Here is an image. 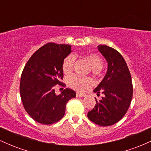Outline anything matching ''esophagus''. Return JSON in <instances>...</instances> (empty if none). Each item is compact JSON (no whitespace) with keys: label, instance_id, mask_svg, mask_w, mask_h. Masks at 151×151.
<instances>
[{"label":"esophagus","instance_id":"esophagus-1","mask_svg":"<svg viewBox=\"0 0 151 151\" xmlns=\"http://www.w3.org/2000/svg\"><path fill=\"white\" fill-rule=\"evenodd\" d=\"M86 96V94H84V93H81L79 92L77 93V97H84V96Z\"/></svg>","mask_w":151,"mask_h":151}]
</instances>
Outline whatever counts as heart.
I'll return each mask as SVG.
<instances>
[{"label":"heart","instance_id":"1","mask_svg":"<svg viewBox=\"0 0 151 151\" xmlns=\"http://www.w3.org/2000/svg\"><path fill=\"white\" fill-rule=\"evenodd\" d=\"M87 59L92 66L93 70H99L102 68L103 63L101 58L96 54H89L87 55ZM75 58L73 55H70L64 59L62 65V68L65 73H69L73 68ZM69 85L73 89L80 91H86L92 85L93 81L88 77H81L77 74L70 76L68 79Z\"/></svg>","mask_w":151,"mask_h":151}]
</instances>
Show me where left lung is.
Returning <instances> with one entry per match:
<instances>
[{
	"instance_id": "1",
	"label": "left lung",
	"mask_w": 151,
	"mask_h": 151,
	"mask_svg": "<svg viewBox=\"0 0 151 151\" xmlns=\"http://www.w3.org/2000/svg\"><path fill=\"white\" fill-rule=\"evenodd\" d=\"M99 51L108 62L105 77L93 89V92L104 94L88 112L89 120L101 126H111L124 116L133 96L131 76L126 62L117 50L110 47L99 45Z\"/></svg>"
}]
</instances>
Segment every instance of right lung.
Here are the masks:
<instances>
[{
	"label": "right lung",
	"mask_w": 151,
	"mask_h": 151,
	"mask_svg": "<svg viewBox=\"0 0 151 151\" xmlns=\"http://www.w3.org/2000/svg\"><path fill=\"white\" fill-rule=\"evenodd\" d=\"M71 45L50 42L31 56L24 67L20 84V97L27 113L40 124L49 125L64 116L66 104L76 97L67 89L56 95L55 86L62 84L64 59L72 52Z\"/></svg>",
	"instance_id": "add662e5"
}]
</instances>
